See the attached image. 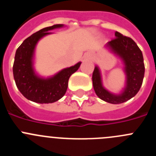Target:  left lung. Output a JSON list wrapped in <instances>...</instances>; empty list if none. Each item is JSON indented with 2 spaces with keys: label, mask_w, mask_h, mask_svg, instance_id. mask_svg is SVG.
<instances>
[{
  "label": "left lung",
  "mask_w": 156,
  "mask_h": 156,
  "mask_svg": "<svg viewBox=\"0 0 156 156\" xmlns=\"http://www.w3.org/2000/svg\"><path fill=\"white\" fill-rule=\"evenodd\" d=\"M115 37L105 45V48L118 55L125 66L124 72L126 76L125 87L118 94L105 89L98 66L94 68L92 80L94 91L98 98L110 104H118L131 99L139 91L145 74V65L142 52L133 39L124 36L118 31L115 32Z\"/></svg>",
  "instance_id": "left-lung-1"
}]
</instances>
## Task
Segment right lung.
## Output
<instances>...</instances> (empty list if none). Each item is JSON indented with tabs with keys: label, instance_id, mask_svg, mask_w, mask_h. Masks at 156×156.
I'll use <instances>...</instances> for the list:
<instances>
[{
	"label": "right lung",
	"instance_id": "add662e5",
	"mask_svg": "<svg viewBox=\"0 0 156 156\" xmlns=\"http://www.w3.org/2000/svg\"><path fill=\"white\" fill-rule=\"evenodd\" d=\"M58 24L42 28L27 38L18 48L13 66V74L17 87L28 100L38 104H49L58 101L65 95L70 76L77 71L81 62L62 69L52 76L42 77L34 69V56L37 43L52 32L48 31L62 28Z\"/></svg>",
	"mask_w": 156,
	"mask_h": 156
}]
</instances>
